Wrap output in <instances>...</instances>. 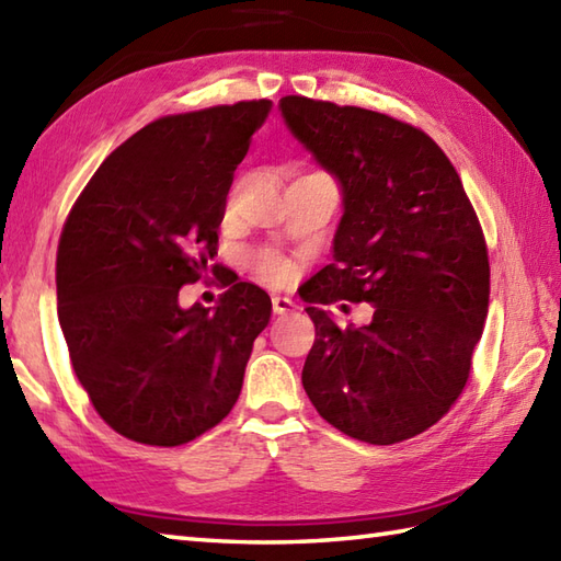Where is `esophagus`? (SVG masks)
Here are the masks:
<instances>
[{"label": "esophagus", "instance_id": "esophagus-1", "mask_svg": "<svg viewBox=\"0 0 561 561\" xmlns=\"http://www.w3.org/2000/svg\"><path fill=\"white\" fill-rule=\"evenodd\" d=\"M296 306L291 299H287V296H274L272 299V311H274V316H289V313H294L296 311Z\"/></svg>", "mask_w": 561, "mask_h": 561}]
</instances>
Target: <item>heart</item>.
<instances>
[{
  "mask_svg": "<svg viewBox=\"0 0 561 561\" xmlns=\"http://www.w3.org/2000/svg\"><path fill=\"white\" fill-rule=\"evenodd\" d=\"M250 265H253L255 274L267 284H274V287H282V284H287L294 279L296 274V265L289 260L284 257L277 250H260L253 257H250Z\"/></svg>",
  "mask_w": 561,
  "mask_h": 561,
  "instance_id": "obj_1",
  "label": "heart"
}]
</instances>
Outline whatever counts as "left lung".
I'll return each mask as SVG.
<instances>
[{"instance_id": "left-lung-1", "label": "left lung", "mask_w": 561, "mask_h": 561, "mask_svg": "<svg viewBox=\"0 0 561 561\" xmlns=\"http://www.w3.org/2000/svg\"><path fill=\"white\" fill-rule=\"evenodd\" d=\"M291 135L342 187L335 262L308 279L316 342L304 364L313 408L340 432L390 446L458 400L490 308V257L460 175L436 141L383 113L284 96ZM375 306L340 327L322 306Z\"/></svg>"}]
</instances>
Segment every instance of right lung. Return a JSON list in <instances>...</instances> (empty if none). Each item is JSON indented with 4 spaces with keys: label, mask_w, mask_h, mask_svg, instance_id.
Instances as JSON below:
<instances>
[{
    "label": "right lung",
    "mask_w": 561,
    "mask_h": 561,
    "mask_svg": "<svg viewBox=\"0 0 561 561\" xmlns=\"http://www.w3.org/2000/svg\"><path fill=\"white\" fill-rule=\"evenodd\" d=\"M270 111L260 99L159 117L101 163L65 221L57 316L71 368L137 444H187L241 396L270 296L238 282L209 311L178 294L207 277L233 171Z\"/></svg>",
    "instance_id": "obj_1"
}]
</instances>
